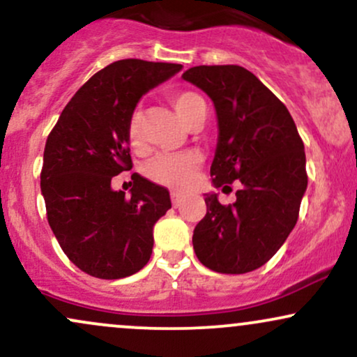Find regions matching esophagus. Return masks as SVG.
<instances>
[{
    "mask_svg": "<svg viewBox=\"0 0 357 357\" xmlns=\"http://www.w3.org/2000/svg\"><path fill=\"white\" fill-rule=\"evenodd\" d=\"M171 202H173V206L178 208L183 202V195L179 191H171Z\"/></svg>",
    "mask_w": 357,
    "mask_h": 357,
    "instance_id": "obj_1",
    "label": "esophagus"
}]
</instances>
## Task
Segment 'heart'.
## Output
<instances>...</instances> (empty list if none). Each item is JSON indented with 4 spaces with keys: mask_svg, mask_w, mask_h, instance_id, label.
Masks as SVG:
<instances>
[{
    "mask_svg": "<svg viewBox=\"0 0 357 357\" xmlns=\"http://www.w3.org/2000/svg\"><path fill=\"white\" fill-rule=\"evenodd\" d=\"M169 102L186 126L196 124L206 117V102L192 90H179L169 96ZM142 114L134 110L127 121V142L132 149H142ZM203 162L198 151H184L174 154H159L146 165V176L159 186L184 190L195 178Z\"/></svg>",
    "mask_w": 357,
    "mask_h": 357,
    "instance_id": "heart-1",
    "label": "heart"
}]
</instances>
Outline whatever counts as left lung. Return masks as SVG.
Returning a JSON list of instances; mask_svg holds the SVG:
<instances>
[{
	"instance_id": "obj_1",
	"label": "left lung",
	"mask_w": 357,
	"mask_h": 357,
	"mask_svg": "<svg viewBox=\"0 0 357 357\" xmlns=\"http://www.w3.org/2000/svg\"><path fill=\"white\" fill-rule=\"evenodd\" d=\"M215 104L218 147L211 165L216 188L241 183L236 202L208 195L206 215L192 233L204 267L218 273L260 268L296 227L307 188L305 153L284 102L240 65H199L183 73Z\"/></svg>"
}]
</instances>
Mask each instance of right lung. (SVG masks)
I'll use <instances>...</instances> for the list:
<instances>
[{
	"label": "right lung",
	"mask_w": 357,
	"mask_h": 357,
	"mask_svg": "<svg viewBox=\"0 0 357 357\" xmlns=\"http://www.w3.org/2000/svg\"><path fill=\"white\" fill-rule=\"evenodd\" d=\"M181 67L114 61L77 90L48 134L40 173L47 220L68 260L89 275L117 280L149 261L169 191L134 173L129 198L110 181L132 167L127 121L137 100Z\"/></svg>",
	"instance_id": "1"
}]
</instances>
